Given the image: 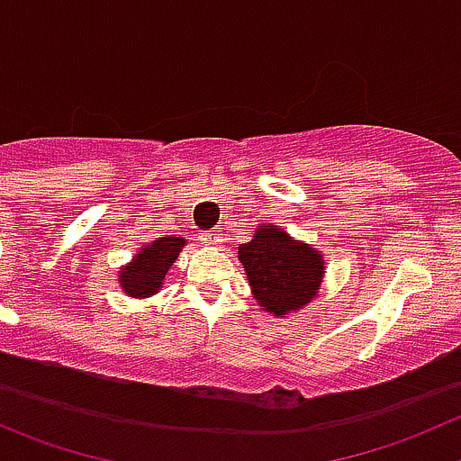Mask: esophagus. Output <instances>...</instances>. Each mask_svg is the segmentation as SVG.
<instances>
[{
    "label": "esophagus",
    "mask_w": 461,
    "mask_h": 461,
    "mask_svg": "<svg viewBox=\"0 0 461 461\" xmlns=\"http://www.w3.org/2000/svg\"><path fill=\"white\" fill-rule=\"evenodd\" d=\"M201 240H203V244H208V247H219V244L223 242V230L221 228L205 230V233H201Z\"/></svg>",
    "instance_id": "34e87169"
}]
</instances>
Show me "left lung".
<instances>
[{
    "label": "left lung",
    "mask_w": 461,
    "mask_h": 461,
    "mask_svg": "<svg viewBox=\"0 0 461 461\" xmlns=\"http://www.w3.org/2000/svg\"><path fill=\"white\" fill-rule=\"evenodd\" d=\"M238 258L258 305L274 317L301 310L321 287V253L292 240L283 228H256L251 242L240 244Z\"/></svg>",
    "instance_id": "obj_1"
}]
</instances>
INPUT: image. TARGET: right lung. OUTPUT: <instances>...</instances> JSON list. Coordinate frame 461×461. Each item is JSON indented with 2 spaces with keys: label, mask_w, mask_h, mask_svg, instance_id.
I'll list each match as a JSON object with an SVG mask.
<instances>
[{
  "label": "right lung",
  "mask_w": 461,
  "mask_h": 461,
  "mask_svg": "<svg viewBox=\"0 0 461 461\" xmlns=\"http://www.w3.org/2000/svg\"><path fill=\"white\" fill-rule=\"evenodd\" d=\"M185 247L183 238H158L135 253L133 262L120 271V287L133 299H147L162 287L169 267Z\"/></svg>",
  "instance_id": "obj_1"
}]
</instances>
